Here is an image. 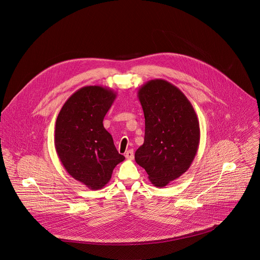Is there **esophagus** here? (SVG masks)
Segmentation results:
<instances>
[{
  "label": "esophagus",
  "instance_id": "esophagus-1",
  "mask_svg": "<svg viewBox=\"0 0 260 260\" xmlns=\"http://www.w3.org/2000/svg\"><path fill=\"white\" fill-rule=\"evenodd\" d=\"M125 157L127 159H133L134 158V151L133 150H129L127 152H125Z\"/></svg>",
  "mask_w": 260,
  "mask_h": 260
}]
</instances>
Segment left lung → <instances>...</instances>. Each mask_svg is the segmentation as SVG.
Listing matches in <instances>:
<instances>
[{
    "instance_id": "obj_1",
    "label": "left lung",
    "mask_w": 260,
    "mask_h": 260,
    "mask_svg": "<svg viewBox=\"0 0 260 260\" xmlns=\"http://www.w3.org/2000/svg\"><path fill=\"white\" fill-rule=\"evenodd\" d=\"M138 98L145 114V141L135 159L157 188L188 171L197 154L200 126L193 105L174 84L153 79L141 86Z\"/></svg>"
}]
</instances>
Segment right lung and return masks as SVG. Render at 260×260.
<instances>
[{"mask_svg":"<svg viewBox=\"0 0 260 260\" xmlns=\"http://www.w3.org/2000/svg\"><path fill=\"white\" fill-rule=\"evenodd\" d=\"M116 98L112 89L90 85L63 104L55 124V149L66 172L91 190L103 189L124 159L116 151L104 118Z\"/></svg>","mask_w":260,"mask_h":260,"instance_id":"add662e5","label":"right lung"}]
</instances>
